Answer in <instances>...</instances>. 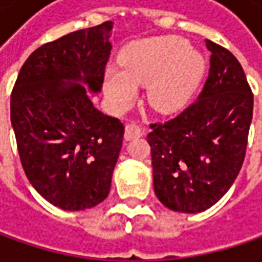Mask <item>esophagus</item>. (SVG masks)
<instances>
[{"instance_id": "obj_1", "label": "esophagus", "mask_w": 262, "mask_h": 262, "mask_svg": "<svg viewBox=\"0 0 262 262\" xmlns=\"http://www.w3.org/2000/svg\"><path fill=\"white\" fill-rule=\"evenodd\" d=\"M144 136V131L140 125H137L136 122H131L125 126V140L129 141V140H134L137 137Z\"/></svg>"}]
</instances>
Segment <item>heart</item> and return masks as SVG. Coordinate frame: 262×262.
<instances>
[{
    "label": "heart",
    "mask_w": 262,
    "mask_h": 262,
    "mask_svg": "<svg viewBox=\"0 0 262 262\" xmlns=\"http://www.w3.org/2000/svg\"><path fill=\"white\" fill-rule=\"evenodd\" d=\"M121 67L105 70V92L116 107H128L146 86L148 103L160 112L184 106L200 84L206 61L195 48L176 36L131 42L121 51Z\"/></svg>",
    "instance_id": "1"
}]
</instances>
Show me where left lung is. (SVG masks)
<instances>
[{
    "mask_svg": "<svg viewBox=\"0 0 262 262\" xmlns=\"http://www.w3.org/2000/svg\"><path fill=\"white\" fill-rule=\"evenodd\" d=\"M210 73L194 103L151 124L153 184L160 203L179 213L204 211L229 191L242 167L254 96L236 58L206 40Z\"/></svg>",
    "mask_w": 262,
    "mask_h": 262,
    "instance_id": "8db88e82",
    "label": "left lung"
}]
</instances>
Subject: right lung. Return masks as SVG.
I'll return each mask as SVG.
<instances>
[{"instance_id":"right-lung-1","label":"right lung","mask_w":262,"mask_h":262,"mask_svg":"<svg viewBox=\"0 0 262 262\" xmlns=\"http://www.w3.org/2000/svg\"><path fill=\"white\" fill-rule=\"evenodd\" d=\"M112 21L37 48L11 93V125L29 182L55 207L80 211L105 200L124 125L96 109L112 45Z\"/></svg>"}]
</instances>
